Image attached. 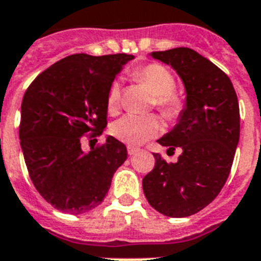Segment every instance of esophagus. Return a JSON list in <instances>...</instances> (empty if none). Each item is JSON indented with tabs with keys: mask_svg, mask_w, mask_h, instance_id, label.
Returning <instances> with one entry per match:
<instances>
[{
	"mask_svg": "<svg viewBox=\"0 0 261 261\" xmlns=\"http://www.w3.org/2000/svg\"><path fill=\"white\" fill-rule=\"evenodd\" d=\"M138 152H139L138 148H133V146H128V148H127V153H128L130 156H134L135 153H138Z\"/></svg>",
	"mask_w": 261,
	"mask_h": 261,
	"instance_id": "34e87169",
	"label": "esophagus"
}]
</instances>
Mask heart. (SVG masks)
Masks as SVG:
<instances>
[{"label":"heart","mask_w":261,"mask_h":261,"mask_svg":"<svg viewBox=\"0 0 261 261\" xmlns=\"http://www.w3.org/2000/svg\"><path fill=\"white\" fill-rule=\"evenodd\" d=\"M134 77L148 87L154 97V104L167 119L174 120L182 113L185 101L175 89V77L168 68L159 63H150L134 71ZM120 104V86L115 82L108 93L109 112H115ZM111 131L115 138L130 146H138L162 131V123L154 115H126L113 123Z\"/></svg>","instance_id":"b5f03b06"}]
</instances>
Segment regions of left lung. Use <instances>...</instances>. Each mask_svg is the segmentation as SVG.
Returning a JSON list of instances; mask_svg holds the SVG:
<instances>
[{"label": "left lung", "mask_w": 261, "mask_h": 261, "mask_svg": "<svg viewBox=\"0 0 261 261\" xmlns=\"http://www.w3.org/2000/svg\"><path fill=\"white\" fill-rule=\"evenodd\" d=\"M182 79L186 105L178 123L157 142L179 148L176 163L156 153L153 170L142 179L146 200L160 214L186 218L214 201L226 184L240 141V107L230 77L189 47L152 51Z\"/></svg>", "instance_id": "8db88e82"}]
</instances>
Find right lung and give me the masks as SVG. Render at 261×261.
<instances>
[{
	"mask_svg": "<svg viewBox=\"0 0 261 261\" xmlns=\"http://www.w3.org/2000/svg\"><path fill=\"white\" fill-rule=\"evenodd\" d=\"M134 56L72 55L39 73L21 102L19 138L30 178L56 210L81 215L104 201L115 171L126 162L124 144L111 135L83 152L82 137L107 127L113 79Z\"/></svg>",
	"mask_w": 261,
	"mask_h": 261,
	"instance_id": "obj_1",
	"label": "right lung"
}]
</instances>
